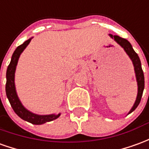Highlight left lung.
<instances>
[{"mask_svg":"<svg viewBox=\"0 0 149 149\" xmlns=\"http://www.w3.org/2000/svg\"><path fill=\"white\" fill-rule=\"evenodd\" d=\"M110 36L112 38H114V40L124 49L127 54L128 55V56L130 57V59L132 61L134 68H135L136 81H137V85H138V93H137L136 102L132 108V110L129 111L128 114H131L132 111L136 110V107H138V105L140 104V100H141V97L143 95V89H144V76H143V70H142V67H141V63H140V60L138 56V55H137V53L134 51L132 44L127 39L121 38L118 35H112L111 34H110Z\"/></svg>","mask_w":149,"mask_h":149,"instance_id":"left-lung-1","label":"left lung"}]
</instances>
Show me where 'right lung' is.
Masks as SVG:
<instances>
[{
	"label": "right lung",
	"mask_w": 149,
	"mask_h": 149,
	"mask_svg": "<svg viewBox=\"0 0 149 149\" xmlns=\"http://www.w3.org/2000/svg\"><path fill=\"white\" fill-rule=\"evenodd\" d=\"M31 40V38H30L26 42H24L22 45L18 46L13 52L12 58H11V61L6 71V96L9 99V103L11 105L13 110L21 118H22L25 121L31 123L32 124L39 125V124L45 123L47 122L56 119L60 116V114H49V115H38V114H33L27 111L22 106V104L21 103V102L17 97L16 90H15V85H14V73H15L17 64L21 53L23 52L24 49L26 47V46L30 43Z\"/></svg>",
	"instance_id": "right-lung-1"
}]
</instances>
